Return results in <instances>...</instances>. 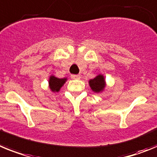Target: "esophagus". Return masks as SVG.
<instances>
[{
	"mask_svg": "<svg viewBox=\"0 0 157 157\" xmlns=\"http://www.w3.org/2000/svg\"><path fill=\"white\" fill-rule=\"evenodd\" d=\"M71 78L73 80H80L81 78L80 75H71Z\"/></svg>",
	"mask_w": 157,
	"mask_h": 157,
	"instance_id": "obj_1",
	"label": "esophagus"
}]
</instances>
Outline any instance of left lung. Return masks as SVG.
Masks as SVG:
<instances>
[{
    "instance_id": "left-lung-1",
    "label": "left lung",
    "mask_w": 157,
    "mask_h": 157,
    "mask_svg": "<svg viewBox=\"0 0 157 157\" xmlns=\"http://www.w3.org/2000/svg\"><path fill=\"white\" fill-rule=\"evenodd\" d=\"M88 84L91 89L95 93H100L104 91L105 88L107 86L105 77L103 74L97 75L95 78L91 79L88 80Z\"/></svg>"
}]
</instances>
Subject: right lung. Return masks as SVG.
I'll return each mask as SVG.
<instances>
[{
  "instance_id": "obj_1",
  "label": "right lung",
  "mask_w": 157,
  "mask_h": 157,
  "mask_svg": "<svg viewBox=\"0 0 157 157\" xmlns=\"http://www.w3.org/2000/svg\"><path fill=\"white\" fill-rule=\"evenodd\" d=\"M66 81H67V78L66 77H64V78H58L54 75H50L48 80L49 88H50V91L54 92V93L55 92H58Z\"/></svg>"
}]
</instances>
